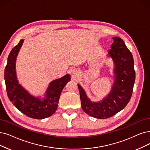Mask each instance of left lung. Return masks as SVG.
<instances>
[{"instance_id": "1", "label": "left lung", "mask_w": 150, "mask_h": 150, "mask_svg": "<svg viewBox=\"0 0 150 150\" xmlns=\"http://www.w3.org/2000/svg\"><path fill=\"white\" fill-rule=\"evenodd\" d=\"M113 42L108 52L115 63V81L111 92L101 102L90 100L78 85L82 110L88 115L98 119H107L123 110L132 97L135 79L132 55L121 38H112Z\"/></svg>"}]
</instances>
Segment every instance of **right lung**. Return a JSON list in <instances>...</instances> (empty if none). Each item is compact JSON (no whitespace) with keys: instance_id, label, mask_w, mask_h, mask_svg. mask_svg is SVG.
<instances>
[{"instance_id":"obj_1","label":"right lung","mask_w":150,"mask_h":150,"mask_svg":"<svg viewBox=\"0 0 150 150\" xmlns=\"http://www.w3.org/2000/svg\"><path fill=\"white\" fill-rule=\"evenodd\" d=\"M23 39H21L12 50L8 57L5 67L4 78L6 90L10 101L26 116L33 119H42L49 117L56 111L59 96L63 88L70 81L69 74L62 78L52 81L46 92L44 100L34 97L18 83L16 79L15 62L18 53L21 47Z\"/></svg>"}]
</instances>
